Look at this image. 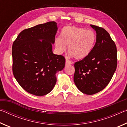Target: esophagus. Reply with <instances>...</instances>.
<instances>
[{"label": "esophagus", "mask_w": 127, "mask_h": 127, "mask_svg": "<svg viewBox=\"0 0 127 127\" xmlns=\"http://www.w3.org/2000/svg\"><path fill=\"white\" fill-rule=\"evenodd\" d=\"M72 64V62L69 61V60H68L66 59V61H65V65H69V64Z\"/></svg>", "instance_id": "34e87169"}]
</instances>
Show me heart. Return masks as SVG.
<instances>
[{
    "mask_svg": "<svg viewBox=\"0 0 127 127\" xmlns=\"http://www.w3.org/2000/svg\"><path fill=\"white\" fill-rule=\"evenodd\" d=\"M96 41V35L91 30L76 26H66L62 29L55 46L59 53L66 50L76 59H82L89 55Z\"/></svg>",
    "mask_w": 127,
    "mask_h": 127,
    "instance_id": "heart-1",
    "label": "heart"
}]
</instances>
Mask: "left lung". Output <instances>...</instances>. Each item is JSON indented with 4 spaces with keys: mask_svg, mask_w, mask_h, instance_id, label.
<instances>
[{
    "mask_svg": "<svg viewBox=\"0 0 127 127\" xmlns=\"http://www.w3.org/2000/svg\"><path fill=\"white\" fill-rule=\"evenodd\" d=\"M96 32V41L91 53L74 63V82L87 95L97 93L109 84L117 66V49L104 29L91 25Z\"/></svg>",
    "mask_w": 127,
    "mask_h": 127,
    "instance_id": "1",
    "label": "left lung"
}]
</instances>
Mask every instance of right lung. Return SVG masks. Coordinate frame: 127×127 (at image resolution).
Here are the masks:
<instances>
[{
    "label": "right lung",
    "instance_id": "add662e5",
    "mask_svg": "<svg viewBox=\"0 0 127 127\" xmlns=\"http://www.w3.org/2000/svg\"><path fill=\"white\" fill-rule=\"evenodd\" d=\"M57 30L54 21L38 25L23 30L13 43V73L30 94H49L57 82L56 73L65 66V58L52 51Z\"/></svg>",
    "mask_w": 127,
    "mask_h": 127
}]
</instances>
